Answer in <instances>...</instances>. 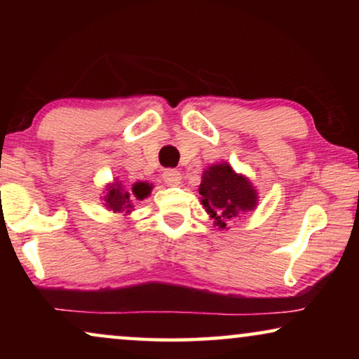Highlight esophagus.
Segmentation results:
<instances>
[{"instance_id":"obj_1","label":"esophagus","mask_w":359,"mask_h":359,"mask_svg":"<svg viewBox=\"0 0 359 359\" xmlns=\"http://www.w3.org/2000/svg\"><path fill=\"white\" fill-rule=\"evenodd\" d=\"M163 181L168 186H178L181 183V173L178 170L163 171Z\"/></svg>"}]
</instances>
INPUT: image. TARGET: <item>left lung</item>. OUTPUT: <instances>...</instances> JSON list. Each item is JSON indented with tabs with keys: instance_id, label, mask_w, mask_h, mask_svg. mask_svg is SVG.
Segmentation results:
<instances>
[{
	"instance_id": "1",
	"label": "left lung",
	"mask_w": 359,
	"mask_h": 359,
	"mask_svg": "<svg viewBox=\"0 0 359 359\" xmlns=\"http://www.w3.org/2000/svg\"><path fill=\"white\" fill-rule=\"evenodd\" d=\"M199 194L205 212L220 230H227L232 220L258 205V191L252 181L237 173L227 161L212 163L203 171Z\"/></svg>"
}]
</instances>
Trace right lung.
I'll list each match as a JSON object with an SVG mask.
<instances>
[{
    "label": "right lung",
    "instance_id": "right-lung-1",
    "mask_svg": "<svg viewBox=\"0 0 359 359\" xmlns=\"http://www.w3.org/2000/svg\"><path fill=\"white\" fill-rule=\"evenodd\" d=\"M154 184L147 181H137L132 188H126L122 181L114 180V183H107L102 191V205L112 214H119L124 219H129L135 208V201H144L149 198Z\"/></svg>",
    "mask_w": 359,
    "mask_h": 359
}]
</instances>
